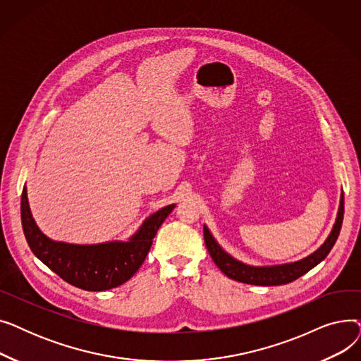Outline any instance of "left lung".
Segmentation results:
<instances>
[{"label": "left lung", "instance_id": "obj_1", "mask_svg": "<svg viewBox=\"0 0 361 361\" xmlns=\"http://www.w3.org/2000/svg\"><path fill=\"white\" fill-rule=\"evenodd\" d=\"M343 219H344V195L341 193L335 224L332 226L328 238L324 241V244H322L320 247L314 250L312 255L302 257L300 260L272 264V267H253V264H247L233 257L230 253H226L221 247L219 243L215 240V237L212 235V233L206 225H203V235H204L206 249L209 252L212 260L228 278L238 282H244V283H252V286H263V287L283 286V283L293 282L297 278L307 274L310 269L317 267V264L329 255L331 249L334 247V244L339 235L341 226H343Z\"/></svg>", "mask_w": 361, "mask_h": 361}]
</instances>
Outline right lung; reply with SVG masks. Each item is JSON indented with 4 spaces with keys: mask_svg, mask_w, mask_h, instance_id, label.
<instances>
[{
    "mask_svg": "<svg viewBox=\"0 0 361 361\" xmlns=\"http://www.w3.org/2000/svg\"><path fill=\"white\" fill-rule=\"evenodd\" d=\"M168 204L147 216L127 241L99 244H71L47 237L36 225L27 200V188L22 193V225L33 255L71 286L86 291H106L123 286L145 262L159 226L173 212Z\"/></svg>",
    "mask_w": 361,
    "mask_h": 361,
    "instance_id": "right-lung-1",
    "label": "right lung"
}]
</instances>
